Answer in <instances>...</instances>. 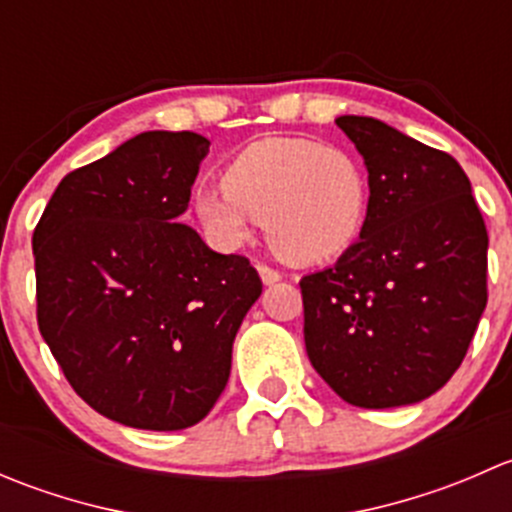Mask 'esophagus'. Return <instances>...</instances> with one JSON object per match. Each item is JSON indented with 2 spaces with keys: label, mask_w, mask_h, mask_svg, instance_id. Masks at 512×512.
I'll return each mask as SVG.
<instances>
[{
  "label": "esophagus",
  "mask_w": 512,
  "mask_h": 512,
  "mask_svg": "<svg viewBox=\"0 0 512 512\" xmlns=\"http://www.w3.org/2000/svg\"><path fill=\"white\" fill-rule=\"evenodd\" d=\"M257 272H260V277H262V282H265V285H275V282L282 280V275L275 270V267L257 265Z\"/></svg>",
  "instance_id": "1"
}]
</instances>
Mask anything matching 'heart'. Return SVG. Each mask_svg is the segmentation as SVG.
Wrapping results in <instances>:
<instances>
[{"instance_id":"1","label":"heart","mask_w":512,"mask_h":512,"mask_svg":"<svg viewBox=\"0 0 512 512\" xmlns=\"http://www.w3.org/2000/svg\"><path fill=\"white\" fill-rule=\"evenodd\" d=\"M371 190L352 153L314 138H260L237 151L223 188L193 195L200 225L223 245H242L262 220L272 250L292 265L347 252L369 220Z\"/></svg>"}]
</instances>
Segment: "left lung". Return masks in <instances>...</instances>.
Listing matches in <instances>:
<instances>
[{
    "mask_svg": "<svg viewBox=\"0 0 512 512\" xmlns=\"http://www.w3.org/2000/svg\"><path fill=\"white\" fill-rule=\"evenodd\" d=\"M369 170V220L302 277L304 347L361 409L409 406L461 366L488 302V232L456 158L369 116H339Z\"/></svg>",
    "mask_w": 512,
    "mask_h": 512,
    "instance_id": "left-lung-1",
    "label": "left lung"
}]
</instances>
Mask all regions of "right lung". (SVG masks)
I'll list each match as a JSON object with an SVG mask.
<instances>
[{"mask_svg": "<svg viewBox=\"0 0 512 512\" xmlns=\"http://www.w3.org/2000/svg\"><path fill=\"white\" fill-rule=\"evenodd\" d=\"M208 151L200 133H138L66 175L34 230L41 337L76 394L123 426L203 421L262 294L247 257L178 223Z\"/></svg>", "mask_w": 512, "mask_h": 512, "instance_id": "obj_1", "label": "right lung"}]
</instances>
